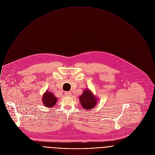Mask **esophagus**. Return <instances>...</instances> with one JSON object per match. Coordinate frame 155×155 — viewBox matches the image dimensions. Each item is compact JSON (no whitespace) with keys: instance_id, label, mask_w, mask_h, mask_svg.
Wrapping results in <instances>:
<instances>
[{"instance_id":"1","label":"esophagus","mask_w":155,"mask_h":155,"mask_svg":"<svg viewBox=\"0 0 155 155\" xmlns=\"http://www.w3.org/2000/svg\"><path fill=\"white\" fill-rule=\"evenodd\" d=\"M71 92H70V91H68V92H65V96H71Z\"/></svg>"}]
</instances>
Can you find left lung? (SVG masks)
Wrapping results in <instances>:
<instances>
[{
	"label": "left lung",
	"mask_w": 155,
	"mask_h": 155,
	"mask_svg": "<svg viewBox=\"0 0 155 155\" xmlns=\"http://www.w3.org/2000/svg\"><path fill=\"white\" fill-rule=\"evenodd\" d=\"M79 101L82 107L88 110L94 107L98 101V98L89 89H86L79 96Z\"/></svg>",
	"instance_id": "left-lung-1"
}]
</instances>
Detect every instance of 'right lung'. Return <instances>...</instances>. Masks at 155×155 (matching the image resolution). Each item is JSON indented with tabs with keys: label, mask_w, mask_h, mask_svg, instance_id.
<instances>
[{
	"label": "right lung",
	"mask_w": 155,
	"mask_h": 155,
	"mask_svg": "<svg viewBox=\"0 0 155 155\" xmlns=\"http://www.w3.org/2000/svg\"><path fill=\"white\" fill-rule=\"evenodd\" d=\"M42 101L45 106L48 107H52L54 106V104H56L57 98L51 91L47 90L43 96Z\"/></svg>",
	"instance_id": "add662e5"
}]
</instances>
